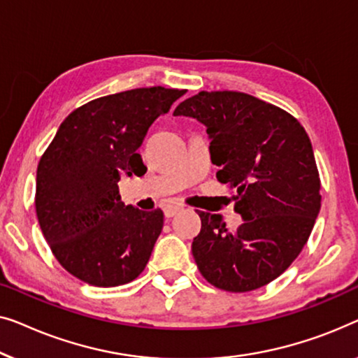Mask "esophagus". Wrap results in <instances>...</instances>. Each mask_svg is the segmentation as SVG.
I'll list each match as a JSON object with an SVG mask.
<instances>
[{
	"label": "esophagus",
	"instance_id": "esophagus-1",
	"mask_svg": "<svg viewBox=\"0 0 358 358\" xmlns=\"http://www.w3.org/2000/svg\"><path fill=\"white\" fill-rule=\"evenodd\" d=\"M180 210H181L180 206L167 204V206H165V208H164V215H165V217H167V219H170V217H173L175 214H178Z\"/></svg>",
	"mask_w": 358,
	"mask_h": 358
}]
</instances>
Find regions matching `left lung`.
<instances>
[{"instance_id": "obj_1", "label": "left lung", "mask_w": 358, "mask_h": 358, "mask_svg": "<svg viewBox=\"0 0 358 358\" xmlns=\"http://www.w3.org/2000/svg\"><path fill=\"white\" fill-rule=\"evenodd\" d=\"M173 115L206 124L217 180L234 189L243 224L229 230L219 214L199 210L191 251L217 289L250 292L294 263L321 208V181L310 138L299 120L245 92L201 90Z\"/></svg>"}]
</instances>
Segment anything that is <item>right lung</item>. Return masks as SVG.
<instances>
[{
    "instance_id": "1",
    "label": "right lung",
    "mask_w": 358,
    "mask_h": 358,
    "mask_svg": "<svg viewBox=\"0 0 358 358\" xmlns=\"http://www.w3.org/2000/svg\"><path fill=\"white\" fill-rule=\"evenodd\" d=\"M183 89H131L68 115L40 157L35 213L55 258L95 287L128 284L143 273L164 227V213L124 206L122 175H144L136 152L150 124Z\"/></svg>"
}]
</instances>
